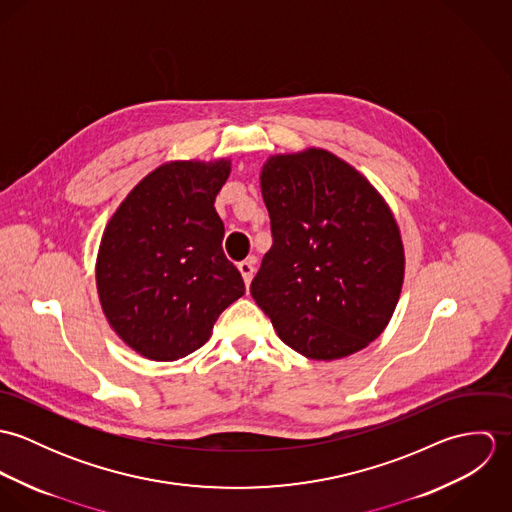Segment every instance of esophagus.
Masks as SVG:
<instances>
[{
    "mask_svg": "<svg viewBox=\"0 0 512 512\" xmlns=\"http://www.w3.org/2000/svg\"><path fill=\"white\" fill-rule=\"evenodd\" d=\"M238 270H240V274H242V278H244V284H246V288H248L250 282H252V278H254V262H252V260H244V262L238 264Z\"/></svg>",
    "mask_w": 512,
    "mask_h": 512,
    "instance_id": "obj_1",
    "label": "esophagus"
}]
</instances>
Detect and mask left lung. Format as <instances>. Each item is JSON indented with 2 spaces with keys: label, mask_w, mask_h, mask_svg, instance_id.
Segmentation results:
<instances>
[{
  "label": "left lung",
  "mask_w": 512,
  "mask_h": 512,
  "mask_svg": "<svg viewBox=\"0 0 512 512\" xmlns=\"http://www.w3.org/2000/svg\"><path fill=\"white\" fill-rule=\"evenodd\" d=\"M272 248L250 293L280 339L313 361L365 349L404 282L396 219L363 173L321 147L272 155L260 173Z\"/></svg>",
  "instance_id": "left-lung-1"
}]
</instances>
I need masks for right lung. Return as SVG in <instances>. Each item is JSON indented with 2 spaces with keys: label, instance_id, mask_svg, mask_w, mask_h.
Masks as SVG:
<instances>
[{
  "label": "right lung",
  "instance_id": "1",
  "mask_svg": "<svg viewBox=\"0 0 512 512\" xmlns=\"http://www.w3.org/2000/svg\"><path fill=\"white\" fill-rule=\"evenodd\" d=\"M228 175L230 159L163 163L104 228L96 258L102 311L149 361H177L203 347L220 313L244 295L215 211Z\"/></svg>",
  "mask_w": 512,
  "mask_h": 512
}]
</instances>
